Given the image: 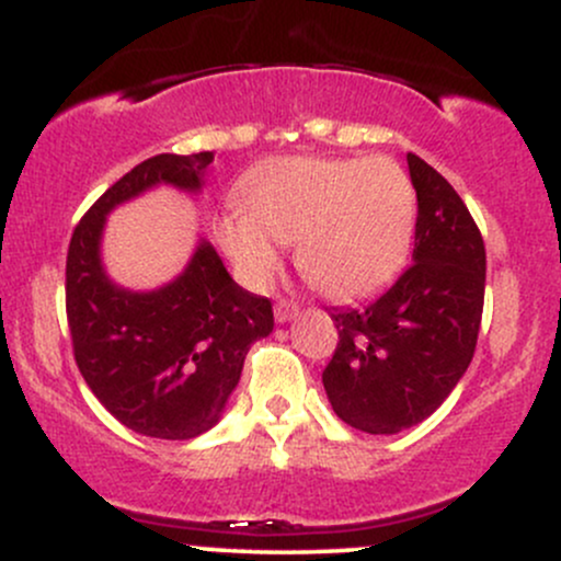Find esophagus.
<instances>
[{"label":"esophagus","instance_id":"obj_1","mask_svg":"<svg viewBox=\"0 0 561 561\" xmlns=\"http://www.w3.org/2000/svg\"><path fill=\"white\" fill-rule=\"evenodd\" d=\"M295 313H298V306H295L293 300L279 298L274 302V317H276V321H279V324H285V321L293 319Z\"/></svg>","mask_w":561,"mask_h":561}]
</instances>
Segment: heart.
Segmentation results:
<instances>
[{"label":"heart","instance_id":"b5f03b06","mask_svg":"<svg viewBox=\"0 0 561 561\" xmlns=\"http://www.w3.org/2000/svg\"><path fill=\"white\" fill-rule=\"evenodd\" d=\"M242 214L216 221V240L248 285L279 272L276 244L332 300H358L403 268L416 227V190L390 158H279L248 176Z\"/></svg>","mask_w":561,"mask_h":561}]
</instances>
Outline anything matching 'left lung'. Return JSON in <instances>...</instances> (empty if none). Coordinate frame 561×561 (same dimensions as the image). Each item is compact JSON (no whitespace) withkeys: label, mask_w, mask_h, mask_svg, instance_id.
Instances as JSON below:
<instances>
[{"label":"left lung","mask_w":561,"mask_h":561,"mask_svg":"<svg viewBox=\"0 0 561 561\" xmlns=\"http://www.w3.org/2000/svg\"><path fill=\"white\" fill-rule=\"evenodd\" d=\"M414 263L366 308L332 311L337 347L321 371L334 414L369 435L414 427L450 396L478 345L485 242L465 199L409 152Z\"/></svg>","instance_id":"obj_1"}]
</instances>
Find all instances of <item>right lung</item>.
Masks as SVG:
<instances>
[{"label":"right lung","instance_id":"obj_1","mask_svg":"<svg viewBox=\"0 0 561 561\" xmlns=\"http://www.w3.org/2000/svg\"><path fill=\"white\" fill-rule=\"evenodd\" d=\"M214 152L141 160L76 224L66 261L73 356L96 401L134 433L190 440L221 416L255 340L274 330L272 300L231 279L208 242L156 293L118 289L102 272L100 237L118 203L156 184L195 192Z\"/></svg>","mask_w":561,"mask_h":561}]
</instances>
